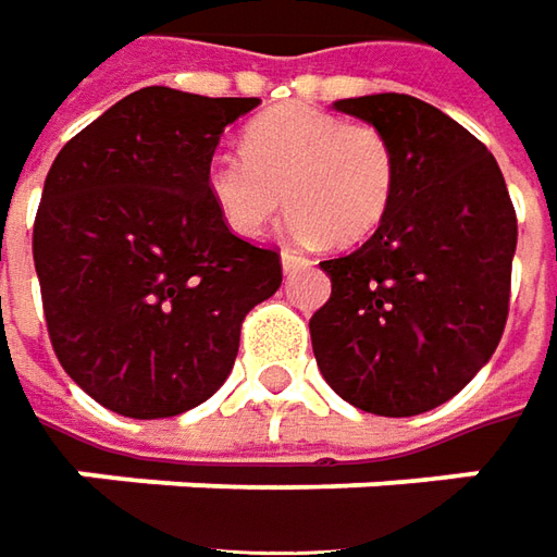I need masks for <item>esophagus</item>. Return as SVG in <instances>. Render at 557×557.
Masks as SVG:
<instances>
[{
  "instance_id": "34e87169",
  "label": "esophagus",
  "mask_w": 557,
  "mask_h": 557,
  "mask_svg": "<svg viewBox=\"0 0 557 557\" xmlns=\"http://www.w3.org/2000/svg\"><path fill=\"white\" fill-rule=\"evenodd\" d=\"M306 267H312L309 257H304V253L297 251H282V270H285V275H290V272L297 270H306Z\"/></svg>"
}]
</instances>
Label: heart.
<instances>
[{"mask_svg": "<svg viewBox=\"0 0 557 557\" xmlns=\"http://www.w3.org/2000/svg\"><path fill=\"white\" fill-rule=\"evenodd\" d=\"M201 183L220 223L238 238L267 233L287 196L294 238L352 248L389 214L398 159L374 125L287 103L253 119L242 152H214Z\"/></svg>", "mask_w": 557, "mask_h": 557, "instance_id": "heart-1", "label": "heart"}]
</instances>
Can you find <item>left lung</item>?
Masks as SVG:
<instances>
[{"label": "left lung", "instance_id": "left-lung-1", "mask_svg": "<svg viewBox=\"0 0 557 557\" xmlns=\"http://www.w3.org/2000/svg\"><path fill=\"white\" fill-rule=\"evenodd\" d=\"M389 137L395 199L358 251L324 260L312 352L343 401L380 417L438 408L491 361L509 315L518 220L479 137L410 95L334 103Z\"/></svg>", "mask_w": 557, "mask_h": 557}]
</instances>
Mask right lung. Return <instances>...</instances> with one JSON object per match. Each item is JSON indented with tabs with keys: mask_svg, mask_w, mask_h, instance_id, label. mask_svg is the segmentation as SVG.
I'll return each instance as SVG.
<instances>
[{
	"mask_svg": "<svg viewBox=\"0 0 557 557\" xmlns=\"http://www.w3.org/2000/svg\"><path fill=\"white\" fill-rule=\"evenodd\" d=\"M257 103L152 85L58 152L33 260L58 361L97 405L159 420L208 401L245 315L282 285L278 253L230 233L201 183L223 128Z\"/></svg>",
	"mask_w": 557,
	"mask_h": 557,
	"instance_id": "add662e5",
	"label": "right lung"
}]
</instances>
